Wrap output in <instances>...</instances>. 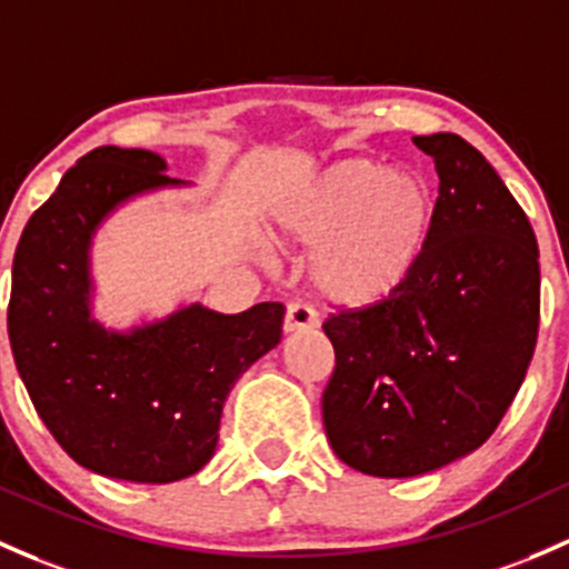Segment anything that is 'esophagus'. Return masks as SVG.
Here are the masks:
<instances>
[{
    "label": "esophagus",
    "instance_id": "1",
    "mask_svg": "<svg viewBox=\"0 0 569 569\" xmlns=\"http://www.w3.org/2000/svg\"><path fill=\"white\" fill-rule=\"evenodd\" d=\"M319 327V316L302 302H289L286 308V319H283V330L286 332H305V330H316Z\"/></svg>",
    "mask_w": 569,
    "mask_h": 569
}]
</instances>
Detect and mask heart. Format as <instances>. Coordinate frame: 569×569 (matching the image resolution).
<instances>
[{
    "label": "heart",
    "instance_id": "b5f03b06",
    "mask_svg": "<svg viewBox=\"0 0 569 569\" xmlns=\"http://www.w3.org/2000/svg\"><path fill=\"white\" fill-rule=\"evenodd\" d=\"M430 220L433 188L426 174L349 158L280 201L269 229L286 248H316L310 280L325 300L365 308L409 278Z\"/></svg>",
    "mask_w": 569,
    "mask_h": 569
}]
</instances>
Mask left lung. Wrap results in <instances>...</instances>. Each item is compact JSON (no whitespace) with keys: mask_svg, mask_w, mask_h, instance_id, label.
<instances>
[{"mask_svg":"<svg viewBox=\"0 0 569 569\" xmlns=\"http://www.w3.org/2000/svg\"><path fill=\"white\" fill-rule=\"evenodd\" d=\"M439 174L420 261L387 300L325 321L335 456L417 477L475 452L521 390L540 327V253L493 166L456 133L415 136Z\"/></svg>","mask_w":569,"mask_h":569,"instance_id":"left-lung-1","label":"left lung"}]
</instances>
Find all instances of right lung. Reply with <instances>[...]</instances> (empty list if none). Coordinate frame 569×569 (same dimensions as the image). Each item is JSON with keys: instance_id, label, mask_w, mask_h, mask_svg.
Here are the masks:
<instances>
[{"instance_id": "1", "label": "right lung", "mask_w": 569, "mask_h": 569, "mask_svg": "<svg viewBox=\"0 0 569 569\" xmlns=\"http://www.w3.org/2000/svg\"><path fill=\"white\" fill-rule=\"evenodd\" d=\"M179 184L149 149L98 147L16 248L8 335L18 376L59 447L113 480L163 486L207 466L231 387L283 332L280 302L234 316L193 302L130 332L92 319L94 231L133 196Z\"/></svg>"}]
</instances>
